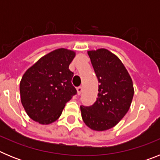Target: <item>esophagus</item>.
<instances>
[{
  "mask_svg": "<svg viewBox=\"0 0 160 160\" xmlns=\"http://www.w3.org/2000/svg\"><path fill=\"white\" fill-rule=\"evenodd\" d=\"M77 92H78V95H80V94H82V87H78Z\"/></svg>",
  "mask_w": 160,
  "mask_h": 160,
  "instance_id": "1",
  "label": "esophagus"
}]
</instances>
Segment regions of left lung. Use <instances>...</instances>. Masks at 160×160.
I'll use <instances>...</instances> for the list:
<instances>
[{
	"label": "left lung",
	"mask_w": 160,
	"mask_h": 160,
	"mask_svg": "<svg viewBox=\"0 0 160 160\" xmlns=\"http://www.w3.org/2000/svg\"><path fill=\"white\" fill-rule=\"evenodd\" d=\"M98 80V94L90 107L81 106L82 118L91 130L107 131L125 116L131 107L134 87L129 73L116 55L107 49L89 50Z\"/></svg>",
	"instance_id": "8db88e82"
}]
</instances>
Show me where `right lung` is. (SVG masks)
Returning a JSON list of instances; mask_svg holds the SVG:
<instances>
[{"instance_id": "add662e5", "label": "right lung", "mask_w": 160, "mask_h": 160, "mask_svg": "<svg viewBox=\"0 0 160 160\" xmlns=\"http://www.w3.org/2000/svg\"><path fill=\"white\" fill-rule=\"evenodd\" d=\"M75 52L60 48L41 58L24 73L20 82L22 106L29 118L42 125L55 122L77 90L69 66Z\"/></svg>"}]
</instances>
